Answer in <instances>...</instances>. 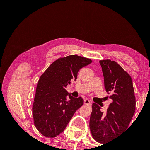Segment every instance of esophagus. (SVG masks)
Masks as SVG:
<instances>
[{
	"label": "esophagus",
	"mask_w": 150,
	"mask_h": 150,
	"mask_svg": "<svg viewBox=\"0 0 150 150\" xmlns=\"http://www.w3.org/2000/svg\"><path fill=\"white\" fill-rule=\"evenodd\" d=\"M84 104H91V101H90V100H89V99H84Z\"/></svg>",
	"instance_id": "34e87169"
}]
</instances>
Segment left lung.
Here are the masks:
<instances>
[{"label": "left lung", "mask_w": 150, "mask_h": 150, "mask_svg": "<svg viewBox=\"0 0 150 150\" xmlns=\"http://www.w3.org/2000/svg\"><path fill=\"white\" fill-rule=\"evenodd\" d=\"M99 63L104 88L112 103L106 112L98 104H93L89 128L93 138L104 144L128 128L135 112L136 99L132 79L128 72L114 61L102 60Z\"/></svg>", "instance_id": "left-lung-1"}]
</instances>
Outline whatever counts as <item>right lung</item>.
<instances>
[{
  "mask_svg": "<svg viewBox=\"0 0 150 150\" xmlns=\"http://www.w3.org/2000/svg\"><path fill=\"white\" fill-rule=\"evenodd\" d=\"M91 62L88 58L68 56L52 62L40 77L33 113L36 128L45 137L54 138L60 134L83 104L82 98L72 97L65 88L71 81L77 79L81 68Z\"/></svg>",
  "mask_w": 150,
  "mask_h": 150,
  "instance_id": "right-lung-1",
  "label": "right lung"
}]
</instances>
